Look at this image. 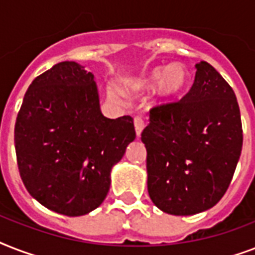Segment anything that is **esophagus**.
<instances>
[{
	"instance_id": "34e87169",
	"label": "esophagus",
	"mask_w": 255,
	"mask_h": 255,
	"mask_svg": "<svg viewBox=\"0 0 255 255\" xmlns=\"http://www.w3.org/2000/svg\"><path fill=\"white\" fill-rule=\"evenodd\" d=\"M133 124H135V131H136V135L140 136L141 135V131H143L144 126H145V122L141 116H136L135 120H133Z\"/></svg>"
}]
</instances>
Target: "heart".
I'll list each match as a JSON object with an SVG mask.
<instances>
[{"label": "heart", "instance_id": "obj_1", "mask_svg": "<svg viewBox=\"0 0 255 255\" xmlns=\"http://www.w3.org/2000/svg\"><path fill=\"white\" fill-rule=\"evenodd\" d=\"M189 71L182 63H173L165 69L156 67L148 74L147 77L136 82L132 86L133 90H143V88H152L159 85V91L161 95L172 98L181 94L189 83ZM112 96H119V94L112 90Z\"/></svg>", "mask_w": 255, "mask_h": 255}]
</instances>
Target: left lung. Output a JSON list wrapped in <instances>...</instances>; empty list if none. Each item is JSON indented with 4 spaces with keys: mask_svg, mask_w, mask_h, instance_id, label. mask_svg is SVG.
Here are the masks:
<instances>
[{
    "mask_svg": "<svg viewBox=\"0 0 255 255\" xmlns=\"http://www.w3.org/2000/svg\"><path fill=\"white\" fill-rule=\"evenodd\" d=\"M180 100L149 110L141 132L147 148L148 193L159 209L196 214L225 194L242 151V123L233 88L208 62L196 65Z\"/></svg>",
    "mask_w": 255,
    "mask_h": 255,
    "instance_id": "left-lung-1",
    "label": "left lung"
}]
</instances>
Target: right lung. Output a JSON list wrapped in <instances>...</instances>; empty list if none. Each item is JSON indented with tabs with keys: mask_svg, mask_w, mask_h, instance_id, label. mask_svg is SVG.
<instances>
[{
	"mask_svg": "<svg viewBox=\"0 0 255 255\" xmlns=\"http://www.w3.org/2000/svg\"><path fill=\"white\" fill-rule=\"evenodd\" d=\"M135 137L131 116L102 115L94 75L61 62L25 94L14 127L18 170L47 209L83 216L103 202L112 167Z\"/></svg>",
	"mask_w": 255,
	"mask_h": 255,
	"instance_id": "obj_1",
	"label": "right lung"
}]
</instances>
